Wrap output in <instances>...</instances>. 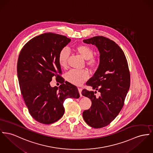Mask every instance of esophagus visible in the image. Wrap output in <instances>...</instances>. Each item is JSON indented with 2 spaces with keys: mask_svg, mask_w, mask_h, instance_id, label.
<instances>
[{
  "mask_svg": "<svg viewBox=\"0 0 153 153\" xmlns=\"http://www.w3.org/2000/svg\"><path fill=\"white\" fill-rule=\"evenodd\" d=\"M78 92L79 93V94H80V96H81V97L82 96V89L81 88H78Z\"/></svg>",
  "mask_w": 153,
  "mask_h": 153,
  "instance_id": "1",
  "label": "esophagus"
}]
</instances>
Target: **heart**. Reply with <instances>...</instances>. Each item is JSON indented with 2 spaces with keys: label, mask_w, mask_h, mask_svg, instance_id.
I'll return each mask as SVG.
<instances>
[{
  "label": "heart",
  "mask_w": 153,
  "mask_h": 153,
  "mask_svg": "<svg viewBox=\"0 0 153 153\" xmlns=\"http://www.w3.org/2000/svg\"><path fill=\"white\" fill-rule=\"evenodd\" d=\"M75 51L82 58L86 60V64L91 68H94L99 64L100 59L97 57H94L93 50L87 45H80L75 48ZM70 56L69 51L67 48H63L58 55V62L61 68H65ZM65 79L72 84L81 85L89 78V73L86 70H71L65 74Z\"/></svg>",
  "instance_id": "heart-1"
}]
</instances>
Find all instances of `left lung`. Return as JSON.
Wrapping results in <instances>:
<instances>
[{
  "mask_svg": "<svg viewBox=\"0 0 153 153\" xmlns=\"http://www.w3.org/2000/svg\"><path fill=\"white\" fill-rule=\"evenodd\" d=\"M83 41L96 45L100 52L99 67L86 85L100 93L97 97V92L83 89L82 94L92 101L83 118L92 128H101L112 122L121 110L130 87V72L123 51L115 42L102 36Z\"/></svg>",
  "mask_w": 153,
  "mask_h": 153,
  "instance_id": "left-lung-1",
  "label": "left lung"
}]
</instances>
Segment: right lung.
Here are the masks:
<instances>
[{"label":"right lung","instance_id":"1","mask_svg":"<svg viewBox=\"0 0 153 153\" xmlns=\"http://www.w3.org/2000/svg\"><path fill=\"white\" fill-rule=\"evenodd\" d=\"M71 39L65 36L45 33L28 41L22 48L17 61V76L21 93L32 117L43 124L60 120L67 98L78 99L77 87L61 76L58 55ZM53 77L61 83L52 88Z\"/></svg>","mask_w":153,"mask_h":153}]
</instances>
